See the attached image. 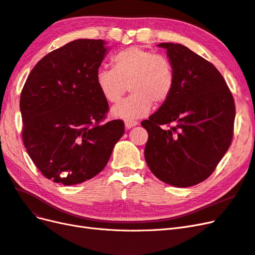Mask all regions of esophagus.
Returning a JSON list of instances; mask_svg holds the SVG:
<instances>
[{
	"label": "esophagus",
	"instance_id": "34e87169",
	"mask_svg": "<svg viewBox=\"0 0 255 255\" xmlns=\"http://www.w3.org/2000/svg\"><path fill=\"white\" fill-rule=\"evenodd\" d=\"M137 125H138V122L137 121H133V120H128V121L125 122L126 128H128V129H129L130 128H133V127H136Z\"/></svg>",
	"mask_w": 255,
	"mask_h": 255
}]
</instances>
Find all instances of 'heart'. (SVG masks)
<instances>
[{"instance_id":"heart-1","label":"heart","mask_w":255,"mask_h":255,"mask_svg":"<svg viewBox=\"0 0 255 255\" xmlns=\"http://www.w3.org/2000/svg\"><path fill=\"white\" fill-rule=\"evenodd\" d=\"M114 69L100 68L96 74L97 87L112 104L118 103L127 89L130 95L112 110L123 120L144 117L152 104L158 106L170 97L174 86V71L167 57L130 47L118 52L112 59Z\"/></svg>"}]
</instances>
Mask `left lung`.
<instances>
[{
    "mask_svg": "<svg viewBox=\"0 0 255 255\" xmlns=\"http://www.w3.org/2000/svg\"><path fill=\"white\" fill-rule=\"evenodd\" d=\"M174 71L170 97L143 120L149 134L144 158L157 179L189 187L210 176L232 141L235 104L220 72L179 43L164 42ZM173 127L164 130L160 125Z\"/></svg>",
    "mask_w": 255,
    "mask_h": 255,
    "instance_id": "obj_1",
    "label": "left lung"
}]
</instances>
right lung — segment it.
<instances>
[{"label": "right lung", "mask_w": 255, "mask_h": 255, "mask_svg": "<svg viewBox=\"0 0 255 255\" xmlns=\"http://www.w3.org/2000/svg\"><path fill=\"white\" fill-rule=\"evenodd\" d=\"M78 39L45 55L21 92L22 138L29 157L49 180L75 185L92 179L125 134L122 120L101 123L109 103L96 74L109 47Z\"/></svg>", "instance_id": "1"}]
</instances>
